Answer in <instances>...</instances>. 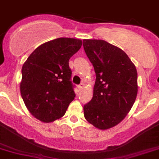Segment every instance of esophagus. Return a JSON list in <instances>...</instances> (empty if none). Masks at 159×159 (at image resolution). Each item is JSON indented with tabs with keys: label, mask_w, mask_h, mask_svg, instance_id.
<instances>
[{
	"label": "esophagus",
	"mask_w": 159,
	"mask_h": 159,
	"mask_svg": "<svg viewBox=\"0 0 159 159\" xmlns=\"http://www.w3.org/2000/svg\"><path fill=\"white\" fill-rule=\"evenodd\" d=\"M78 90L81 91V90L83 89V88H84V84H83V83H81V84L78 86Z\"/></svg>",
	"instance_id": "1"
}]
</instances>
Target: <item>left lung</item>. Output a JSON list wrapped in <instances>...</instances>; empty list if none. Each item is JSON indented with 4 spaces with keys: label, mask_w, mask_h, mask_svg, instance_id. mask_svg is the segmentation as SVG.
Returning <instances> with one entry per match:
<instances>
[{
    "label": "left lung",
    "mask_w": 159,
    "mask_h": 159,
    "mask_svg": "<svg viewBox=\"0 0 159 159\" xmlns=\"http://www.w3.org/2000/svg\"><path fill=\"white\" fill-rule=\"evenodd\" d=\"M83 48L96 73L93 95L84 105V116L97 128L108 129L122 121L135 103L136 68L123 50L106 41L84 39Z\"/></svg>",
    "instance_id": "8db88e82"
}]
</instances>
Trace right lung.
<instances>
[{
	"label": "right lung",
	"mask_w": 159,
	"mask_h": 159,
	"mask_svg": "<svg viewBox=\"0 0 159 159\" xmlns=\"http://www.w3.org/2000/svg\"><path fill=\"white\" fill-rule=\"evenodd\" d=\"M81 45L77 39H55L38 47L23 65L21 97L39 120L49 123L61 118L74 99L69 59Z\"/></svg>",
	"instance_id": "1"
}]
</instances>
